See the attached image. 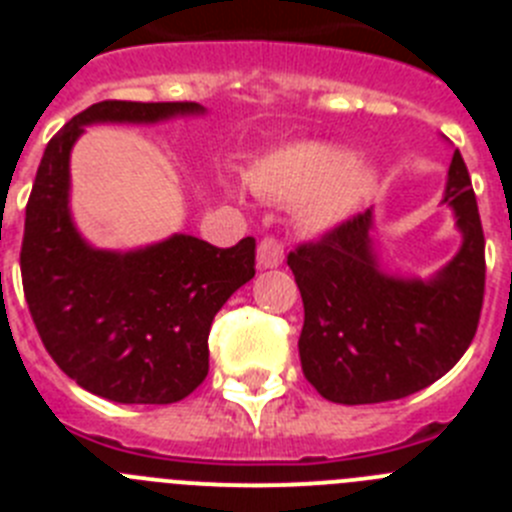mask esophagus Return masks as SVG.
<instances>
[{"label": "esophagus", "mask_w": 512, "mask_h": 512, "mask_svg": "<svg viewBox=\"0 0 512 512\" xmlns=\"http://www.w3.org/2000/svg\"><path fill=\"white\" fill-rule=\"evenodd\" d=\"M284 261V246L277 238H264L256 248V264L259 269H277Z\"/></svg>", "instance_id": "obj_1"}]
</instances>
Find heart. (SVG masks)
Listing matches in <instances>:
<instances>
[{
  "mask_svg": "<svg viewBox=\"0 0 512 512\" xmlns=\"http://www.w3.org/2000/svg\"><path fill=\"white\" fill-rule=\"evenodd\" d=\"M377 169L343 146L302 140L266 153L248 171V184L271 202H300L297 223L325 233L354 215L377 189Z\"/></svg>",
  "mask_w": 512,
  "mask_h": 512,
  "instance_id": "b5f03b06",
  "label": "heart"
}]
</instances>
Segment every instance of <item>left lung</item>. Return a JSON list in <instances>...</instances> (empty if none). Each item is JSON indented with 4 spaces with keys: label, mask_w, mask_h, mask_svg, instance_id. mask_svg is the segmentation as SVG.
Masks as SVG:
<instances>
[{
    "label": "left lung",
    "mask_w": 512,
    "mask_h": 512,
    "mask_svg": "<svg viewBox=\"0 0 512 512\" xmlns=\"http://www.w3.org/2000/svg\"><path fill=\"white\" fill-rule=\"evenodd\" d=\"M443 205L454 210L461 246L428 279L382 269L372 210L287 256L305 305L302 372L325 400H400L441 379L469 348L485 297V235L459 151Z\"/></svg>",
    "instance_id": "obj_1"
}]
</instances>
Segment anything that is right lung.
Instances as JSON below:
<instances>
[{
    "label": "right lung",
    "instance_id": "1",
    "mask_svg": "<svg viewBox=\"0 0 512 512\" xmlns=\"http://www.w3.org/2000/svg\"><path fill=\"white\" fill-rule=\"evenodd\" d=\"M205 115L197 102H97L45 146L25 210L20 271L45 351L79 387L122 405H169L207 377L217 310L251 282L256 241L194 235L133 251L94 248L71 217V148L87 125Z\"/></svg>",
    "mask_w": 512,
    "mask_h": 512
}]
</instances>
